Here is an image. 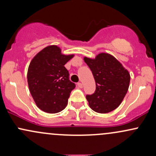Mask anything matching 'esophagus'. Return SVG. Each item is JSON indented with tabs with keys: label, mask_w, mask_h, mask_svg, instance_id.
Wrapping results in <instances>:
<instances>
[{
	"label": "esophagus",
	"mask_w": 156,
	"mask_h": 156,
	"mask_svg": "<svg viewBox=\"0 0 156 156\" xmlns=\"http://www.w3.org/2000/svg\"><path fill=\"white\" fill-rule=\"evenodd\" d=\"M77 85H78V87H79V88H82V87H83V84H82V83H80V82H78V83H77Z\"/></svg>",
	"instance_id": "34e87169"
}]
</instances>
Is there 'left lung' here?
Listing matches in <instances>:
<instances>
[{
    "instance_id": "1",
    "label": "left lung",
    "mask_w": 156,
    "mask_h": 156,
    "mask_svg": "<svg viewBox=\"0 0 156 156\" xmlns=\"http://www.w3.org/2000/svg\"><path fill=\"white\" fill-rule=\"evenodd\" d=\"M92 71L96 89L86 96L89 105L95 112L105 114L120 105L128 92L130 74L118 61L108 53H100L94 59L84 58Z\"/></svg>"
}]
</instances>
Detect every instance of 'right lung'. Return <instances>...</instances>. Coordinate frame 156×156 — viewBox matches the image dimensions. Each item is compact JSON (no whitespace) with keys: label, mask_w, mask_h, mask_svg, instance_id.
<instances>
[{"label":"right lung","mask_w":156,"mask_h":156,"mask_svg":"<svg viewBox=\"0 0 156 156\" xmlns=\"http://www.w3.org/2000/svg\"><path fill=\"white\" fill-rule=\"evenodd\" d=\"M73 57L62 54L59 48L51 45L31 60L27 75L28 87L37 107L43 112L55 114L67 106L76 84L69 80L64 65Z\"/></svg>","instance_id":"right-lung-1"}]
</instances>
